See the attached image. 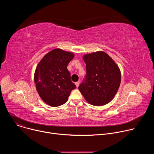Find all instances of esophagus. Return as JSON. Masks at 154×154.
Listing matches in <instances>:
<instances>
[{
    "mask_svg": "<svg viewBox=\"0 0 154 154\" xmlns=\"http://www.w3.org/2000/svg\"><path fill=\"white\" fill-rule=\"evenodd\" d=\"M75 85H76L77 88H78V87H79V85H80V82H75Z\"/></svg>",
    "mask_w": 154,
    "mask_h": 154,
    "instance_id": "34e87169",
    "label": "esophagus"
}]
</instances>
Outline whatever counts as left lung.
I'll use <instances>...</instances> for the list:
<instances>
[{"label": "left lung", "instance_id": "obj_1", "mask_svg": "<svg viewBox=\"0 0 154 154\" xmlns=\"http://www.w3.org/2000/svg\"><path fill=\"white\" fill-rule=\"evenodd\" d=\"M86 75L79 90L89 103L102 106L110 102L119 88L121 79L120 69L107 54L97 51L85 54Z\"/></svg>", "mask_w": 154, "mask_h": 154}]
</instances>
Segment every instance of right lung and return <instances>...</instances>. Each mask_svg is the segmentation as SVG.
<instances>
[{"label":"right lung","mask_w":154,"mask_h":154,"mask_svg":"<svg viewBox=\"0 0 154 154\" xmlns=\"http://www.w3.org/2000/svg\"><path fill=\"white\" fill-rule=\"evenodd\" d=\"M74 57L72 52L55 49L46 54L37 66L34 74L36 90L42 100L51 106L66 102L76 88L67 69Z\"/></svg>","instance_id":"add662e5"}]
</instances>
